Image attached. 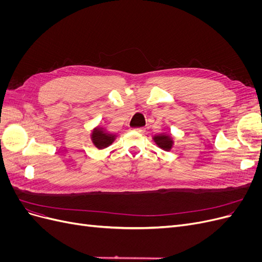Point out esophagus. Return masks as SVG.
Instances as JSON below:
<instances>
[{
  "mask_svg": "<svg viewBox=\"0 0 262 262\" xmlns=\"http://www.w3.org/2000/svg\"><path fill=\"white\" fill-rule=\"evenodd\" d=\"M133 130L136 131V132H138V133H144L145 132L144 128H136V129H133Z\"/></svg>",
  "mask_w": 262,
  "mask_h": 262,
  "instance_id": "34e87169",
  "label": "esophagus"
}]
</instances>
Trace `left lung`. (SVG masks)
Listing matches in <instances>:
<instances>
[{"label": "left lung", "instance_id": "left-lung-1", "mask_svg": "<svg viewBox=\"0 0 262 262\" xmlns=\"http://www.w3.org/2000/svg\"><path fill=\"white\" fill-rule=\"evenodd\" d=\"M153 141L155 142V144L162 148L163 150H166V152H168L170 150L173 146V138L171 134L168 133H160V134H155L153 136Z\"/></svg>", "mask_w": 262, "mask_h": 262}]
</instances>
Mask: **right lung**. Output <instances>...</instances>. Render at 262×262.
Wrapping results in <instances>:
<instances>
[{
    "instance_id": "1",
    "label": "right lung",
    "mask_w": 262,
    "mask_h": 262,
    "mask_svg": "<svg viewBox=\"0 0 262 262\" xmlns=\"http://www.w3.org/2000/svg\"><path fill=\"white\" fill-rule=\"evenodd\" d=\"M117 137L118 134L109 132L106 128L100 125L95 126L91 133V140L93 142L94 146L99 149H104L112 145L115 142V140L117 139Z\"/></svg>"
}]
</instances>
